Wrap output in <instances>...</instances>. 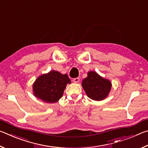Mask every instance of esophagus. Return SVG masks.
I'll use <instances>...</instances> for the list:
<instances>
[{"instance_id": "esophagus-1", "label": "esophagus", "mask_w": 148, "mask_h": 148, "mask_svg": "<svg viewBox=\"0 0 148 148\" xmlns=\"http://www.w3.org/2000/svg\"><path fill=\"white\" fill-rule=\"evenodd\" d=\"M73 82L74 83H78L79 82V77H76V78L73 79Z\"/></svg>"}]
</instances>
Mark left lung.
<instances>
[{"label": "left lung", "instance_id": "obj_1", "mask_svg": "<svg viewBox=\"0 0 148 148\" xmlns=\"http://www.w3.org/2000/svg\"><path fill=\"white\" fill-rule=\"evenodd\" d=\"M112 82L100 76L95 71L87 72V76L82 81V86L87 97L93 101H101L108 96Z\"/></svg>", "mask_w": 148, "mask_h": 148}]
</instances>
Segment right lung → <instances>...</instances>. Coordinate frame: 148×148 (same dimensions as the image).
<instances>
[{
  "label": "right lung",
  "mask_w": 148,
  "mask_h": 148,
  "mask_svg": "<svg viewBox=\"0 0 148 148\" xmlns=\"http://www.w3.org/2000/svg\"><path fill=\"white\" fill-rule=\"evenodd\" d=\"M68 84H71V81L67 74L51 71L37 77L32 85V92L42 101L55 103L62 97Z\"/></svg>",
  "instance_id": "add662e5"
}]
</instances>
